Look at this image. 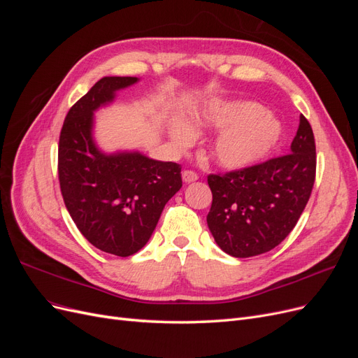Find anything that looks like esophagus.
Instances as JSON below:
<instances>
[{
    "label": "esophagus",
    "instance_id": "34e87169",
    "mask_svg": "<svg viewBox=\"0 0 358 358\" xmlns=\"http://www.w3.org/2000/svg\"><path fill=\"white\" fill-rule=\"evenodd\" d=\"M182 179L185 183H191V182H196L199 179V175L192 170H185V171H182Z\"/></svg>",
    "mask_w": 358,
    "mask_h": 358
}]
</instances>
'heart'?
I'll return each instance as SVG.
<instances>
[{
    "instance_id": "obj_1",
    "label": "heart",
    "mask_w": 358,
    "mask_h": 358,
    "mask_svg": "<svg viewBox=\"0 0 358 358\" xmlns=\"http://www.w3.org/2000/svg\"><path fill=\"white\" fill-rule=\"evenodd\" d=\"M194 122L200 129H222L212 145V158L229 170H242L264 159L284 137V124L255 101H213L201 109ZM179 148L192 145L196 134L187 124L171 127Z\"/></svg>"
}]
</instances>
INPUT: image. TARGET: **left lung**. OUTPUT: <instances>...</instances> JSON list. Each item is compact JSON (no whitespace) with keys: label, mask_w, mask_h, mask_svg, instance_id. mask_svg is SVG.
Returning a JSON list of instances; mask_svg holds the SVG:
<instances>
[{"label":"left lung","mask_w":358,"mask_h":358,"mask_svg":"<svg viewBox=\"0 0 358 358\" xmlns=\"http://www.w3.org/2000/svg\"><path fill=\"white\" fill-rule=\"evenodd\" d=\"M315 171V138L308 119L300 115L291 154L208 176L212 191L208 225L215 242L236 258L278 246L305 210Z\"/></svg>","instance_id":"8db88e82"}]
</instances>
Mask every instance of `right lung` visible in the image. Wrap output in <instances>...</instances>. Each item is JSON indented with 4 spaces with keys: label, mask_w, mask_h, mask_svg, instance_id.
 <instances>
[{
    "label": "right lung",
    "mask_w": 358,
    "mask_h": 358,
    "mask_svg": "<svg viewBox=\"0 0 358 358\" xmlns=\"http://www.w3.org/2000/svg\"><path fill=\"white\" fill-rule=\"evenodd\" d=\"M137 78H103L69 110L58 145V176L66 208L85 239L100 251L133 255L152 236L166 203L182 188L180 166L140 152L96 148L94 112Z\"/></svg>",
    "instance_id": "add662e5"
}]
</instances>
